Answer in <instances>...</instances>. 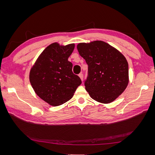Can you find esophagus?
<instances>
[{"mask_svg":"<svg viewBox=\"0 0 155 155\" xmlns=\"http://www.w3.org/2000/svg\"><path fill=\"white\" fill-rule=\"evenodd\" d=\"M79 78L81 79V80L83 81V74H80L79 75Z\"/></svg>","mask_w":155,"mask_h":155,"instance_id":"34e87169","label":"esophagus"}]
</instances>
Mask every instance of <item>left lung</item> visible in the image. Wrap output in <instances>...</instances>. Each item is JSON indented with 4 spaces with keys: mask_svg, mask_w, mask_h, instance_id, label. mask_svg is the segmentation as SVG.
Instances as JSON below:
<instances>
[{
    "mask_svg": "<svg viewBox=\"0 0 155 155\" xmlns=\"http://www.w3.org/2000/svg\"><path fill=\"white\" fill-rule=\"evenodd\" d=\"M77 48L88 66L85 85L89 96L101 104L114 101L124 92L129 81L125 56L102 41L79 43Z\"/></svg>",
    "mask_w": 155,
    "mask_h": 155,
    "instance_id": "1",
    "label": "left lung"
}]
</instances>
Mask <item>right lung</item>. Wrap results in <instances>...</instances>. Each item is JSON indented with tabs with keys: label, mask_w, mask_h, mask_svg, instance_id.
Returning a JSON list of instances; mask_svg holds the SVG:
<instances>
[{
	"label": "right lung",
	"mask_w": 155,
	"mask_h": 155,
	"mask_svg": "<svg viewBox=\"0 0 155 155\" xmlns=\"http://www.w3.org/2000/svg\"><path fill=\"white\" fill-rule=\"evenodd\" d=\"M74 43L60 45L54 43L39 55L30 71V81L36 94L51 106L70 100L81 81L73 74L72 63L68 61Z\"/></svg>",
	"instance_id": "obj_1"
}]
</instances>
